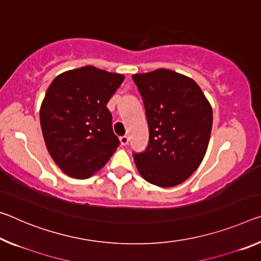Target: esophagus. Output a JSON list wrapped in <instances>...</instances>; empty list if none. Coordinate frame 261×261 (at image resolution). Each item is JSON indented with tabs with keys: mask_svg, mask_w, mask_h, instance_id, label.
Listing matches in <instances>:
<instances>
[{
	"mask_svg": "<svg viewBox=\"0 0 261 261\" xmlns=\"http://www.w3.org/2000/svg\"><path fill=\"white\" fill-rule=\"evenodd\" d=\"M119 142H121L123 146H126L127 143H129V138H127V136H122V137L119 138Z\"/></svg>",
	"mask_w": 261,
	"mask_h": 261,
	"instance_id": "esophagus-1",
	"label": "esophagus"
}]
</instances>
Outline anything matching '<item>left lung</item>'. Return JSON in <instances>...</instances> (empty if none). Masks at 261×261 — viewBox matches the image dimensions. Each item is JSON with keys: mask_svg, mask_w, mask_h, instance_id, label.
Segmentation results:
<instances>
[{"mask_svg": "<svg viewBox=\"0 0 261 261\" xmlns=\"http://www.w3.org/2000/svg\"><path fill=\"white\" fill-rule=\"evenodd\" d=\"M150 131L145 152L134 160L144 180L168 188L182 184L203 160L213 108L192 77L166 68L134 74Z\"/></svg>", "mask_w": 261, "mask_h": 261, "instance_id": "left-lung-1", "label": "left lung"}]
</instances>
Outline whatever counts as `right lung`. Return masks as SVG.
Listing matches in <instances>:
<instances>
[{"instance_id":"1","label":"right lung","mask_w":261,"mask_h":261,"mask_svg":"<svg viewBox=\"0 0 261 261\" xmlns=\"http://www.w3.org/2000/svg\"><path fill=\"white\" fill-rule=\"evenodd\" d=\"M124 79L84 66L51 82L40 106V126L49 155L65 174L88 179L118 147L107 103Z\"/></svg>"}]
</instances>
